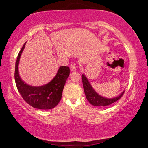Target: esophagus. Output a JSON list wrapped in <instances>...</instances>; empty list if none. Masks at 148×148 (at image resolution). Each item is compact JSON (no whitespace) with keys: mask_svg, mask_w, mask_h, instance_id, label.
Listing matches in <instances>:
<instances>
[{"mask_svg":"<svg viewBox=\"0 0 148 148\" xmlns=\"http://www.w3.org/2000/svg\"><path fill=\"white\" fill-rule=\"evenodd\" d=\"M71 71L72 72H76V66L74 63H72L71 65Z\"/></svg>","mask_w":148,"mask_h":148,"instance_id":"esophagus-1","label":"esophagus"}]
</instances>
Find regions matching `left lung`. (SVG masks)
<instances>
[{
  "instance_id": "1",
  "label": "left lung",
  "mask_w": 148,
  "mask_h": 148,
  "mask_svg": "<svg viewBox=\"0 0 148 148\" xmlns=\"http://www.w3.org/2000/svg\"><path fill=\"white\" fill-rule=\"evenodd\" d=\"M82 77L84 92L87 101H89L90 104H91L95 106H106L113 104L114 102L117 101L121 98L125 92V91H123L118 96L114 97V98H106V97L101 96L98 92L95 91V90L90 84L86 75L83 74Z\"/></svg>"
}]
</instances>
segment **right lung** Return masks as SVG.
<instances>
[{
  "label": "right lung",
  "instance_id": "obj_1",
  "mask_svg": "<svg viewBox=\"0 0 148 148\" xmlns=\"http://www.w3.org/2000/svg\"><path fill=\"white\" fill-rule=\"evenodd\" d=\"M27 42L23 44L17 56L15 67V81L17 90L24 101L37 109L48 110L56 107L61 101L62 92L66 81L70 75L69 66H60L51 81L41 86H32L21 78L19 73V63L22 52Z\"/></svg>",
  "mask_w": 148,
  "mask_h": 148
}]
</instances>
